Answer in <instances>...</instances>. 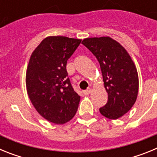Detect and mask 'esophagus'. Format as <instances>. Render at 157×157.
I'll return each mask as SVG.
<instances>
[{
	"label": "esophagus",
	"instance_id": "34e87169",
	"mask_svg": "<svg viewBox=\"0 0 157 157\" xmlns=\"http://www.w3.org/2000/svg\"><path fill=\"white\" fill-rule=\"evenodd\" d=\"M91 90H92V89L91 88H88L87 90H86L83 91V94H84V95L85 96H88L89 94H90Z\"/></svg>",
	"mask_w": 157,
	"mask_h": 157
}]
</instances>
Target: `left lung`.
Returning <instances> with one entry per match:
<instances>
[{
    "instance_id": "1",
    "label": "left lung",
    "mask_w": 157,
    "mask_h": 157,
    "mask_svg": "<svg viewBox=\"0 0 157 157\" xmlns=\"http://www.w3.org/2000/svg\"><path fill=\"white\" fill-rule=\"evenodd\" d=\"M101 66L108 101L100 108L102 116L116 120L126 114L135 103L138 75L132 59L120 43L109 37H90L82 41Z\"/></svg>"
}]
</instances>
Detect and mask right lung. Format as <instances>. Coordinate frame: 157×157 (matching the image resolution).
<instances>
[{"label": "right lung", "instance_id": "obj_1", "mask_svg": "<svg viewBox=\"0 0 157 157\" xmlns=\"http://www.w3.org/2000/svg\"><path fill=\"white\" fill-rule=\"evenodd\" d=\"M82 40L50 36L32 52L26 74L29 98L48 121L63 124L74 117L80 97L67 78L66 66Z\"/></svg>", "mask_w": 157, "mask_h": 157}]
</instances>
